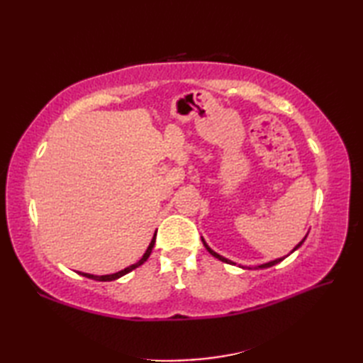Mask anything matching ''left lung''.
Instances as JSON below:
<instances>
[{
    "instance_id": "8db88e82",
    "label": "left lung",
    "mask_w": 363,
    "mask_h": 363,
    "mask_svg": "<svg viewBox=\"0 0 363 363\" xmlns=\"http://www.w3.org/2000/svg\"><path fill=\"white\" fill-rule=\"evenodd\" d=\"M304 240H306V237H304V238H303V240H301V242H299V243L296 245V248H295V250H298V248H299V246L304 243ZM203 243H204V246H206V250H207V251H209V252L212 254V256H213V257H217V259H218V260H221V262H226V264H233V262H230V260H228V259H225V257H223V256H220V254H217V252H215V251H212V250L209 248V246H207V245H206V242H204V240H203ZM295 250H293V251H295ZM281 260H284V257H282V259H276V260H273V262H268V264H264V265H260L259 268H268V267H273V265H276V264H279V262H281Z\"/></svg>"
}]
</instances>
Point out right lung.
Masks as SVG:
<instances>
[{"label":"right lung","instance_id":"add662e5","mask_svg":"<svg viewBox=\"0 0 363 363\" xmlns=\"http://www.w3.org/2000/svg\"><path fill=\"white\" fill-rule=\"evenodd\" d=\"M154 243H156V234H154V237H152V240H151V243H150V246H148V250H146V252L143 254V257L138 260V262H135L134 265H130V267H128V268H125V269H121V272H118V273H113V274H106V276H94V274H87V273H79V274H82V276H86V277H89V279H95V281H115V279H118V277H121V276H125V274H128L129 272H133V269H135L137 267H140L142 264H145L146 262V259L150 257V254H151V251H152V248H154Z\"/></svg>","mask_w":363,"mask_h":363}]
</instances>
